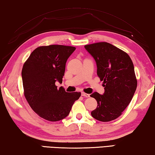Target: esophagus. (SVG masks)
<instances>
[{"mask_svg": "<svg viewBox=\"0 0 155 155\" xmlns=\"http://www.w3.org/2000/svg\"><path fill=\"white\" fill-rule=\"evenodd\" d=\"M82 96H84V97H90V95L88 94H85V93L84 92H82Z\"/></svg>", "mask_w": 155, "mask_h": 155, "instance_id": "1", "label": "esophagus"}]
</instances>
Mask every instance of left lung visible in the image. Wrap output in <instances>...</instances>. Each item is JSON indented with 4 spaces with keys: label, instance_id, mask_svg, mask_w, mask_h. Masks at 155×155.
Masks as SVG:
<instances>
[{
    "label": "left lung",
    "instance_id": "1",
    "mask_svg": "<svg viewBox=\"0 0 155 155\" xmlns=\"http://www.w3.org/2000/svg\"><path fill=\"white\" fill-rule=\"evenodd\" d=\"M84 48L96 61L97 75L104 87L102 95L97 92L90 95L97 102L91 116L102 122L113 120L127 107L137 89L134 64L127 53L109 43H96Z\"/></svg>",
    "mask_w": 155,
    "mask_h": 155
}]
</instances>
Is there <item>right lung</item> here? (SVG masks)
Masks as SVG:
<instances>
[{"mask_svg": "<svg viewBox=\"0 0 155 155\" xmlns=\"http://www.w3.org/2000/svg\"><path fill=\"white\" fill-rule=\"evenodd\" d=\"M75 48L61 45L40 46L35 50L23 66L24 95L30 106L40 117L49 121L66 118L80 93L58 89L62 82L68 58Z\"/></svg>", "mask_w": 155, "mask_h": 155, "instance_id": "1", "label": "right lung"}]
</instances>
